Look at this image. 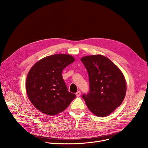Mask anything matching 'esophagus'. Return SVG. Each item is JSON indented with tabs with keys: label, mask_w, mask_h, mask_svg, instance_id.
<instances>
[{
	"label": "esophagus",
	"mask_w": 148,
	"mask_h": 148,
	"mask_svg": "<svg viewBox=\"0 0 148 148\" xmlns=\"http://www.w3.org/2000/svg\"><path fill=\"white\" fill-rule=\"evenodd\" d=\"M76 95H77V97H79V96H80V95H81V92L79 91H77V92H76Z\"/></svg>",
	"instance_id": "1"
}]
</instances>
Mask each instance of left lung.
<instances>
[{
    "mask_svg": "<svg viewBox=\"0 0 148 148\" xmlns=\"http://www.w3.org/2000/svg\"><path fill=\"white\" fill-rule=\"evenodd\" d=\"M81 61L88 71L90 87L89 93L82 97L95 115L108 116L119 107L125 98V77L112 61L102 55L84 56Z\"/></svg>",
    "mask_w": 148,
    "mask_h": 148,
    "instance_id": "left-lung-1",
    "label": "left lung"
}]
</instances>
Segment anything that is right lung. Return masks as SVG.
Listing matches in <instances>:
<instances>
[{
    "instance_id": "1",
    "label": "right lung",
    "mask_w": 148,
    "mask_h": 148,
    "mask_svg": "<svg viewBox=\"0 0 148 148\" xmlns=\"http://www.w3.org/2000/svg\"><path fill=\"white\" fill-rule=\"evenodd\" d=\"M74 61L70 54H54L40 60L30 69L26 91L38 111L50 116L57 115L75 98V94L69 92L61 75L62 70Z\"/></svg>"
}]
</instances>
